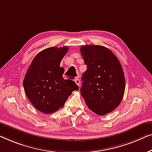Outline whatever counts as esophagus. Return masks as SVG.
I'll use <instances>...</instances> for the list:
<instances>
[{
	"mask_svg": "<svg viewBox=\"0 0 152 152\" xmlns=\"http://www.w3.org/2000/svg\"><path fill=\"white\" fill-rule=\"evenodd\" d=\"M74 81H75V83H76L77 85H80V80H79L78 78H75V80H74Z\"/></svg>",
	"mask_w": 152,
	"mask_h": 152,
	"instance_id": "obj_1",
	"label": "esophagus"
}]
</instances>
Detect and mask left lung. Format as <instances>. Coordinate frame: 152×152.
I'll use <instances>...</instances> for the list:
<instances>
[{"mask_svg":"<svg viewBox=\"0 0 152 152\" xmlns=\"http://www.w3.org/2000/svg\"><path fill=\"white\" fill-rule=\"evenodd\" d=\"M80 53L87 65L81 96L93 112L105 115L123 99L125 89L123 68L114 53L104 46L87 45L81 47Z\"/></svg>","mask_w":152,"mask_h":152,"instance_id":"left-lung-1","label":"left lung"}]
</instances>
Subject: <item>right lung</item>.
<instances>
[{
    "label": "right lung",
    "instance_id": "obj_1",
    "mask_svg": "<svg viewBox=\"0 0 152 152\" xmlns=\"http://www.w3.org/2000/svg\"><path fill=\"white\" fill-rule=\"evenodd\" d=\"M67 47L47 48L33 59L23 80L25 92L34 107L50 114L63 107L68 97L78 86L74 81L64 79V68L60 67Z\"/></svg>",
    "mask_w": 152,
    "mask_h": 152
}]
</instances>
